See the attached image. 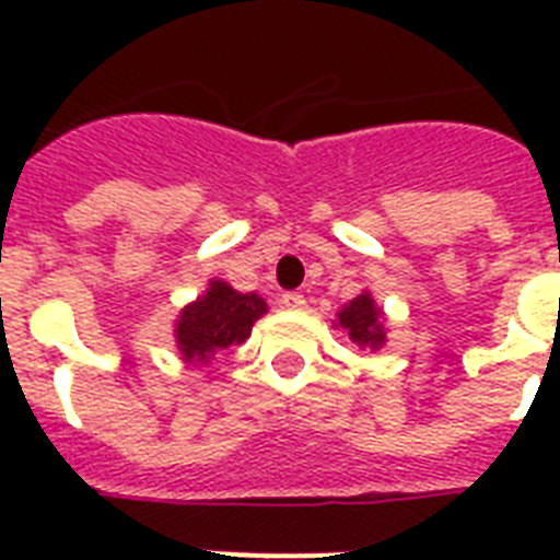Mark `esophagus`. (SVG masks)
Segmentation results:
<instances>
[{"label": "esophagus", "instance_id": "34e87169", "mask_svg": "<svg viewBox=\"0 0 560 560\" xmlns=\"http://www.w3.org/2000/svg\"><path fill=\"white\" fill-rule=\"evenodd\" d=\"M281 305L288 307V311H302V307L307 305V299L302 296V293H284V296H281Z\"/></svg>", "mask_w": 560, "mask_h": 560}]
</instances>
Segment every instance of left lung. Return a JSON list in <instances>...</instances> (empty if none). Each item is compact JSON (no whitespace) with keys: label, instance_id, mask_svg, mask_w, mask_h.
Masks as SVG:
<instances>
[{"label":"left lung","instance_id":"left-lung-1","mask_svg":"<svg viewBox=\"0 0 560 560\" xmlns=\"http://www.w3.org/2000/svg\"><path fill=\"white\" fill-rule=\"evenodd\" d=\"M334 328H342V334H349V340L363 351H381L386 346V314L369 290L337 311Z\"/></svg>","mask_w":560,"mask_h":560}]
</instances>
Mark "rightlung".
<instances>
[{"mask_svg": "<svg viewBox=\"0 0 560 560\" xmlns=\"http://www.w3.org/2000/svg\"><path fill=\"white\" fill-rule=\"evenodd\" d=\"M267 314L258 293H241L223 279H209L200 296L174 319V342L186 366H209L220 351L249 340L253 325Z\"/></svg>", "mask_w": 560, "mask_h": 560, "instance_id": "1", "label": "right lung"}]
</instances>
